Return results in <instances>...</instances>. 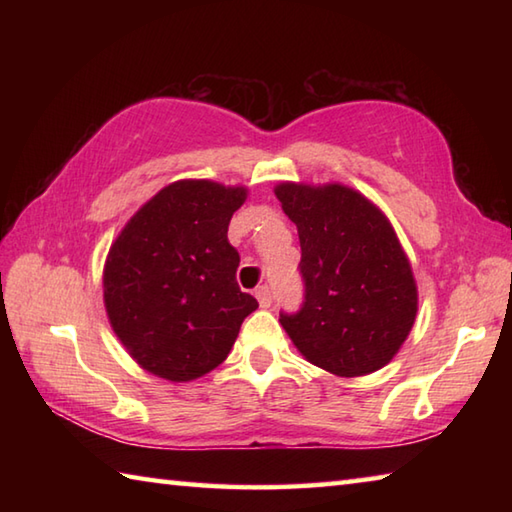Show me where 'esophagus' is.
I'll return each instance as SVG.
<instances>
[{
  "instance_id": "34e87169",
  "label": "esophagus",
  "mask_w": 512,
  "mask_h": 512,
  "mask_svg": "<svg viewBox=\"0 0 512 512\" xmlns=\"http://www.w3.org/2000/svg\"><path fill=\"white\" fill-rule=\"evenodd\" d=\"M255 297H257V301H259V306L268 308L270 303H273V290H270L268 286H259V288L255 290Z\"/></svg>"
}]
</instances>
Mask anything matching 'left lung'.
Returning a JSON list of instances; mask_svg holds the SVG:
<instances>
[{"label": "left lung", "mask_w": 512, "mask_h": 512, "mask_svg": "<svg viewBox=\"0 0 512 512\" xmlns=\"http://www.w3.org/2000/svg\"><path fill=\"white\" fill-rule=\"evenodd\" d=\"M281 209L297 224L306 301L281 328L308 363L341 378L385 367L416 323L418 286L394 226L341 182H279Z\"/></svg>", "instance_id": "left-lung-1"}]
</instances>
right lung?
I'll return each instance as SVG.
<instances>
[{
	"instance_id": "1",
	"label": "right lung",
	"mask_w": 512,
	"mask_h": 512,
	"mask_svg": "<svg viewBox=\"0 0 512 512\" xmlns=\"http://www.w3.org/2000/svg\"><path fill=\"white\" fill-rule=\"evenodd\" d=\"M246 187L176 180L129 217L103 268L105 312L127 354L169 383L226 361L242 321L257 310L239 290L228 222Z\"/></svg>"
}]
</instances>
